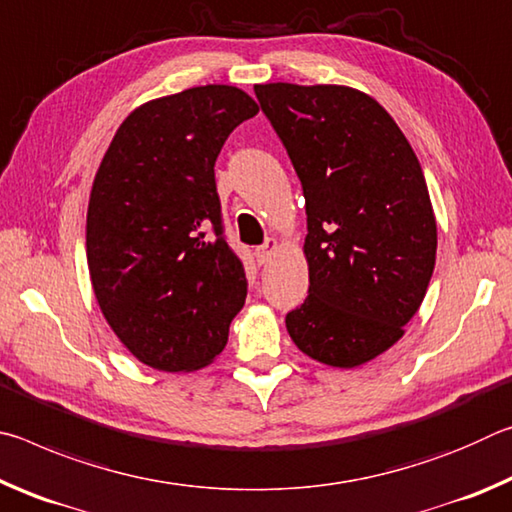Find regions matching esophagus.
Here are the masks:
<instances>
[{
    "instance_id": "1",
    "label": "esophagus",
    "mask_w": 512,
    "mask_h": 512,
    "mask_svg": "<svg viewBox=\"0 0 512 512\" xmlns=\"http://www.w3.org/2000/svg\"><path fill=\"white\" fill-rule=\"evenodd\" d=\"M277 248H280V244H277V239H266L262 246L255 248V257L259 264H266L271 262V257L277 253Z\"/></svg>"
}]
</instances>
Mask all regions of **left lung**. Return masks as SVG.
I'll use <instances>...</instances> for the list:
<instances>
[{
    "mask_svg": "<svg viewBox=\"0 0 512 512\" xmlns=\"http://www.w3.org/2000/svg\"><path fill=\"white\" fill-rule=\"evenodd\" d=\"M307 210L309 296L293 343L334 368L402 339L436 266V216L418 158L379 103L345 85H255Z\"/></svg>",
    "mask_w": 512,
    "mask_h": 512,
    "instance_id": "left-lung-1",
    "label": "left lung"
}]
</instances>
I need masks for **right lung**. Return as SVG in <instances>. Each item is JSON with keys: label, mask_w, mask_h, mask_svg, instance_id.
<instances>
[{"label": "right lung", "mask_w": 512, "mask_h": 512, "mask_svg": "<svg viewBox=\"0 0 512 512\" xmlns=\"http://www.w3.org/2000/svg\"><path fill=\"white\" fill-rule=\"evenodd\" d=\"M257 112L232 85L153 99L124 119L94 176L85 228L94 296L117 339L155 370L207 366L246 302L214 162Z\"/></svg>", "instance_id": "1"}]
</instances>
